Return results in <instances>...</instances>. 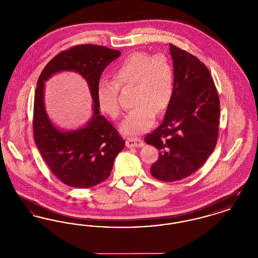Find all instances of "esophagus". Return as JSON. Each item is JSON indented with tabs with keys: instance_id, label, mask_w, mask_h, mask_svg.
I'll return each instance as SVG.
<instances>
[{
	"instance_id": "esophagus-1",
	"label": "esophagus",
	"mask_w": 258,
	"mask_h": 258,
	"mask_svg": "<svg viewBox=\"0 0 258 258\" xmlns=\"http://www.w3.org/2000/svg\"><path fill=\"white\" fill-rule=\"evenodd\" d=\"M143 140H141L138 137H128L126 139V147H142L143 146Z\"/></svg>"
}]
</instances>
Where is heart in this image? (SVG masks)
I'll list each match as a JSON object with an SVG mask.
<instances>
[{"instance_id": "heart-1", "label": "heart", "mask_w": 258, "mask_h": 258, "mask_svg": "<svg viewBox=\"0 0 258 258\" xmlns=\"http://www.w3.org/2000/svg\"><path fill=\"white\" fill-rule=\"evenodd\" d=\"M113 81H100L97 101L101 112L117 120L122 115L119 89L135 85L134 105L122 123L128 135L147 132L155 123L157 112L162 113L171 103L174 95V71L171 61L163 54L151 55L134 52L114 69Z\"/></svg>"}]
</instances>
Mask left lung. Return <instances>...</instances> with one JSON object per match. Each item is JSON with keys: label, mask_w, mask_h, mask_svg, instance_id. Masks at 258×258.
<instances>
[{"label": "left lung", "mask_w": 258, "mask_h": 258, "mask_svg": "<svg viewBox=\"0 0 258 258\" xmlns=\"http://www.w3.org/2000/svg\"><path fill=\"white\" fill-rule=\"evenodd\" d=\"M174 68V95L164 120L145 137L159 150L151 174L176 182L199 169L216 147L220 98L208 68L192 54L169 44Z\"/></svg>", "instance_id": "obj_1"}]
</instances>
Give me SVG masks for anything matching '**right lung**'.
<instances>
[{
  "label": "right lung",
  "mask_w": 258,
  "mask_h": 258,
  "mask_svg": "<svg viewBox=\"0 0 258 258\" xmlns=\"http://www.w3.org/2000/svg\"><path fill=\"white\" fill-rule=\"evenodd\" d=\"M119 50L101 45L80 44L57 54L44 67L35 92L33 130L38 151L61 183L87 188L100 184L110 175L114 160L124 148L118 131L100 115L97 89L103 70L118 57ZM74 70L87 80L94 100V115L82 129L62 133L49 122L44 108V82L52 74Z\"/></svg>",
  "instance_id": "add662e5"
}]
</instances>
